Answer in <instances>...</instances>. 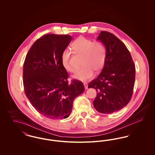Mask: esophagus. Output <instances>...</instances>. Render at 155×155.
<instances>
[{"label":"esophagus","mask_w":155,"mask_h":155,"mask_svg":"<svg viewBox=\"0 0 155 155\" xmlns=\"http://www.w3.org/2000/svg\"><path fill=\"white\" fill-rule=\"evenodd\" d=\"M84 87L85 89H88V84L87 83H84Z\"/></svg>","instance_id":"obj_1"}]
</instances>
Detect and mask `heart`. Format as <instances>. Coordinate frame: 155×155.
Listing matches in <instances>:
<instances>
[{
  "instance_id": "heart-1",
  "label": "heart",
  "mask_w": 155,
  "mask_h": 155,
  "mask_svg": "<svg viewBox=\"0 0 155 155\" xmlns=\"http://www.w3.org/2000/svg\"><path fill=\"white\" fill-rule=\"evenodd\" d=\"M72 49L75 53L83 54L82 65L84 66L74 74L73 78L81 81H88L94 74V71H101L104 64L106 57V48L101 41L93 42L84 37L77 38L72 44ZM61 63L67 71L75 70L70 63V52L64 50L61 54Z\"/></svg>"
}]
</instances>
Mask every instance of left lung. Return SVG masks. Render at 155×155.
I'll return each mask as SVG.
<instances>
[{
	"instance_id": "1",
	"label": "left lung",
	"mask_w": 155,
	"mask_h": 155,
	"mask_svg": "<svg viewBox=\"0 0 155 155\" xmlns=\"http://www.w3.org/2000/svg\"><path fill=\"white\" fill-rule=\"evenodd\" d=\"M97 39L106 48L103 69L89 88L96 89L97 95L93 104L96 110L111 114L121 110L130 102L133 95L135 67L130 52L117 37L101 31Z\"/></svg>"
}]
</instances>
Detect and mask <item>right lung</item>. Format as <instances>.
Returning <instances> with one entry per match:
<instances>
[{"instance_id": "1", "label": "right lung", "mask_w": 155, "mask_h": 155, "mask_svg": "<svg viewBox=\"0 0 155 155\" xmlns=\"http://www.w3.org/2000/svg\"><path fill=\"white\" fill-rule=\"evenodd\" d=\"M71 40L68 35H45L32 45L24 61L25 94L32 106L47 118H67L74 99L85 90L79 80L68 82L61 63V54Z\"/></svg>"}]
</instances>
